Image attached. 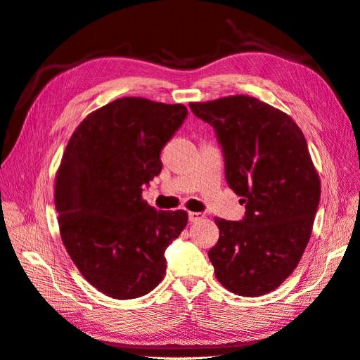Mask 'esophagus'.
Wrapping results in <instances>:
<instances>
[{
	"label": "esophagus",
	"mask_w": 360,
	"mask_h": 360,
	"mask_svg": "<svg viewBox=\"0 0 360 360\" xmlns=\"http://www.w3.org/2000/svg\"><path fill=\"white\" fill-rule=\"evenodd\" d=\"M204 214L200 212H189V221L191 222H198L200 219H202Z\"/></svg>",
	"instance_id": "esophagus-1"
}]
</instances>
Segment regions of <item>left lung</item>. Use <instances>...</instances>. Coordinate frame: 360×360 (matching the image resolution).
<instances>
[{
  "mask_svg": "<svg viewBox=\"0 0 360 360\" xmlns=\"http://www.w3.org/2000/svg\"><path fill=\"white\" fill-rule=\"evenodd\" d=\"M189 106L214 129L226 183L246 209L240 221L214 217V275L238 296H263L292 274L311 237L320 179L307 139L290 115L255 97Z\"/></svg>",
  "mask_w": 360,
  "mask_h": 360,
  "instance_id": "left-lung-1",
  "label": "left lung"
}]
</instances>
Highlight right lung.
Listing matches in <instances>:
<instances>
[{"mask_svg": "<svg viewBox=\"0 0 360 360\" xmlns=\"http://www.w3.org/2000/svg\"><path fill=\"white\" fill-rule=\"evenodd\" d=\"M186 117L180 103L123 97L86 117L64 151L53 198L63 243L106 296L141 297L165 275V250L188 213L158 212L141 195L160 174V151Z\"/></svg>", "mask_w": 360, "mask_h": 360, "instance_id": "add662e5", "label": "right lung"}]
</instances>
